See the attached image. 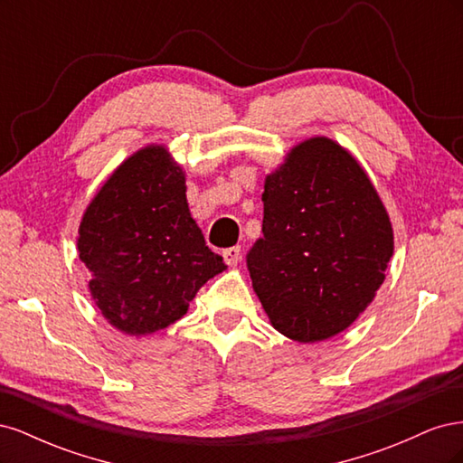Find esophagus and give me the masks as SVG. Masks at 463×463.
Instances as JSON below:
<instances>
[{"label": "esophagus", "mask_w": 463, "mask_h": 463, "mask_svg": "<svg viewBox=\"0 0 463 463\" xmlns=\"http://www.w3.org/2000/svg\"><path fill=\"white\" fill-rule=\"evenodd\" d=\"M222 257H223V260H226V264H230V266H235L237 262H240V259H241V249H240V247H230V249H223Z\"/></svg>", "instance_id": "obj_1"}]
</instances>
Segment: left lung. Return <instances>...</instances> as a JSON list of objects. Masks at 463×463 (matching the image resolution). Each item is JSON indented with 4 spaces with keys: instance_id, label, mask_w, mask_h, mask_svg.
<instances>
[{
    "instance_id": "8db88e82",
    "label": "left lung",
    "mask_w": 463,
    "mask_h": 463,
    "mask_svg": "<svg viewBox=\"0 0 463 463\" xmlns=\"http://www.w3.org/2000/svg\"><path fill=\"white\" fill-rule=\"evenodd\" d=\"M262 203V237L247 269L270 325L301 344L352 326L394 253L388 213L365 170L332 138H307L266 175Z\"/></svg>"
}]
</instances>
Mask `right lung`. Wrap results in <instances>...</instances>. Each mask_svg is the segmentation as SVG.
I'll return each instance as SVG.
<instances>
[{
  "instance_id": "right-lung-1",
  "label": "right lung",
  "mask_w": 463,
  "mask_h": 463,
  "mask_svg": "<svg viewBox=\"0 0 463 463\" xmlns=\"http://www.w3.org/2000/svg\"><path fill=\"white\" fill-rule=\"evenodd\" d=\"M185 172L164 145H148L108 177L79 226L90 296L111 326L145 335L170 326L223 259L189 213Z\"/></svg>"
}]
</instances>
